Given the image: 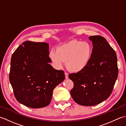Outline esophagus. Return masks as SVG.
<instances>
[{"instance_id": "34e87169", "label": "esophagus", "mask_w": 126, "mask_h": 126, "mask_svg": "<svg viewBox=\"0 0 126 126\" xmlns=\"http://www.w3.org/2000/svg\"><path fill=\"white\" fill-rule=\"evenodd\" d=\"M65 74V79H68V74L67 73H64Z\"/></svg>"}]
</instances>
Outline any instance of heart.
I'll return each instance as SVG.
<instances>
[{"label":"heart","instance_id":"1","mask_svg":"<svg viewBox=\"0 0 126 126\" xmlns=\"http://www.w3.org/2000/svg\"><path fill=\"white\" fill-rule=\"evenodd\" d=\"M93 47L90 43L73 40L51 51L49 57L57 68L63 66L66 62V67L73 72L82 70L88 65L92 57Z\"/></svg>","mask_w":126,"mask_h":126}]
</instances>
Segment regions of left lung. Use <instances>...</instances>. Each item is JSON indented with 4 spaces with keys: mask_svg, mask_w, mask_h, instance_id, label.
I'll list each match as a JSON object with an SVG mask.
<instances>
[{
    "mask_svg": "<svg viewBox=\"0 0 126 126\" xmlns=\"http://www.w3.org/2000/svg\"><path fill=\"white\" fill-rule=\"evenodd\" d=\"M89 39L93 46L89 64L82 70L69 75L74 84L71 97L84 106H95L108 98L118 76L116 52L106 39L101 36Z\"/></svg>",
    "mask_w": 126,
    "mask_h": 126,
    "instance_id": "1",
    "label": "left lung"
}]
</instances>
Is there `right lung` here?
<instances>
[{
  "label": "right lung",
  "mask_w": 126,
  "mask_h": 126,
  "mask_svg": "<svg viewBox=\"0 0 126 126\" xmlns=\"http://www.w3.org/2000/svg\"><path fill=\"white\" fill-rule=\"evenodd\" d=\"M49 45L25 41L12 55L10 83L19 102L40 108L49 104L54 88L65 79L64 71L56 70L49 63Z\"/></svg>",
  "instance_id": "add662e5"
}]
</instances>
